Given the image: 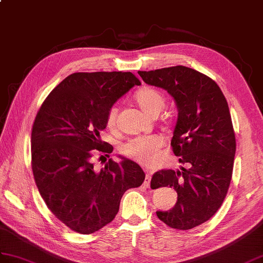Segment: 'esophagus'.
<instances>
[{
  "label": "esophagus",
  "instance_id": "obj_1",
  "mask_svg": "<svg viewBox=\"0 0 263 263\" xmlns=\"http://www.w3.org/2000/svg\"><path fill=\"white\" fill-rule=\"evenodd\" d=\"M150 181H151V175L146 174L145 175V179H144V186L149 187L150 186Z\"/></svg>",
  "mask_w": 263,
  "mask_h": 263
}]
</instances>
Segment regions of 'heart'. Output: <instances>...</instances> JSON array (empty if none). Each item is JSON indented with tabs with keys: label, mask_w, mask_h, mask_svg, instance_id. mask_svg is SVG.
Here are the masks:
<instances>
[{
	"label": "heart",
	"mask_w": 263,
	"mask_h": 263,
	"mask_svg": "<svg viewBox=\"0 0 263 263\" xmlns=\"http://www.w3.org/2000/svg\"><path fill=\"white\" fill-rule=\"evenodd\" d=\"M134 100L138 103V105L141 107L143 111L154 117L156 114H159L161 109L164 107L166 100L164 96L159 90L152 87H143L139 89L134 94ZM117 108L111 107L107 112L106 123L107 126L112 127L115 124V119H117ZM164 144V140L162 137L157 136H143L131 139L123 146V152L129 156L132 159L137 160L138 162L150 166L154 163L159 154L160 149Z\"/></svg>",
	"instance_id": "heart-1"
}]
</instances>
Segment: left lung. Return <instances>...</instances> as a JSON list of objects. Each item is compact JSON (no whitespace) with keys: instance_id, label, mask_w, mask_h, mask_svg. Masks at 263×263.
<instances>
[{"instance_id":"obj_1","label":"left lung","mask_w":263,"mask_h":263,"mask_svg":"<svg viewBox=\"0 0 263 263\" xmlns=\"http://www.w3.org/2000/svg\"><path fill=\"white\" fill-rule=\"evenodd\" d=\"M138 72L175 100L178 119L172 146L188 166L152 176V187L170 186L178 195L173 209L157 216L173 229L191 230L215 214L231 182L236 143L227 99L213 79L185 66Z\"/></svg>"}]
</instances>
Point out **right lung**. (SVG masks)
<instances>
[{"label": "right lung", "instance_id": "1", "mask_svg": "<svg viewBox=\"0 0 263 263\" xmlns=\"http://www.w3.org/2000/svg\"><path fill=\"white\" fill-rule=\"evenodd\" d=\"M136 85L130 71L74 72L54 87L31 133L32 172L48 209L66 227L90 234L111 223L123 194L142 185L144 173L124 157L96 170L93 150L111 154L101 140L108 109ZM107 156V155H106Z\"/></svg>", "mask_w": 263, "mask_h": 263}]
</instances>
